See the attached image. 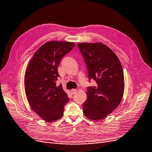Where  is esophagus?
Returning <instances> with one entry per match:
<instances>
[{
    "mask_svg": "<svg viewBox=\"0 0 152 152\" xmlns=\"http://www.w3.org/2000/svg\"><path fill=\"white\" fill-rule=\"evenodd\" d=\"M71 93L72 94H75L77 93V90L76 89H72L71 90Z\"/></svg>",
    "mask_w": 152,
    "mask_h": 152,
    "instance_id": "obj_1",
    "label": "esophagus"
}]
</instances>
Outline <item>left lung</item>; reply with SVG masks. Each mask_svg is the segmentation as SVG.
<instances>
[{
    "instance_id": "8db88e82",
    "label": "left lung",
    "mask_w": 152,
    "mask_h": 152,
    "mask_svg": "<svg viewBox=\"0 0 152 152\" xmlns=\"http://www.w3.org/2000/svg\"><path fill=\"white\" fill-rule=\"evenodd\" d=\"M77 46L87 67L89 80L96 83L87 88L83 111L91 120H101L121 102L124 90L123 69L116 55L103 43L82 42Z\"/></svg>"
}]
</instances>
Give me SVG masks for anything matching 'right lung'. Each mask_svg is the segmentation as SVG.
Returning a JSON list of instances; mask_svg holds the SVG:
<instances>
[{
	"label": "right lung",
	"mask_w": 152,
	"mask_h": 152,
	"mask_svg": "<svg viewBox=\"0 0 152 152\" xmlns=\"http://www.w3.org/2000/svg\"><path fill=\"white\" fill-rule=\"evenodd\" d=\"M75 46L74 42H46L34 54L25 75V90L31 109L47 122L60 119L69 102L61 84L56 85L62 57Z\"/></svg>",
	"instance_id": "add662e5"
}]
</instances>
